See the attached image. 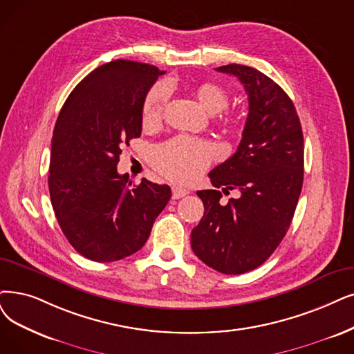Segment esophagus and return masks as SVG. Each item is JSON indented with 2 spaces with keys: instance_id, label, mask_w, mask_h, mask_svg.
<instances>
[{
  "instance_id": "esophagus-1",
  "label": "esophagus",
  "mask_w": 354,
  "mask_h": 354,
  "mask_svg": "<svg viewBox=\"0 0 354 354\" xmlns=\"http://www.w3.org/2000/svg\"><path fill=\"white\" fill-rule=\"evenodd\" d=\"M190 192L187 189H181V187H173V199H181V197H185L186 194H189Z\"/></svg>"
}]
</instances>
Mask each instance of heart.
<instances>
[{"label":"heart","mask_w":354,"mask_h":354,"mask_svg":"<svg viewBox=\"0 0 354 354\" xmlns=\"http://www.w3.org/2000/svg\"><path fill=\"white\" fill-rule=\"evenodd\" d=\"M196 100L212 115L226 109L230 103V93L214 82H205L194 91ZM168 100V88L164 84L153 86L142 104V123L144 126H155L162 119V113ZM226 124L236 122L232 116H225ZM215 148L207 140L190 136H177L158 145L152 151L151 162L164 177L177 181L189 183L194 180L209 167L215 158Z\"/></svg>","instance_id":"b5f03b06"}]
</instances>
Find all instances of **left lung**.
I'll use <instances>...</instances> for the list:
<instances>
[{"label":"left lung","mask_w":354,"mask_h":354,"mask_svg":"<svg viewBox=\"0 0 354 354\" xmlns=\"http://www.w3.org/2000/svg\"><path fill=\"white\" fill-rule=\"evenodd\" d=\"M248 94L243 139L231 158L209 173L212 190H201L205 214L192 231L193 252L225 274L261 266L286 235L304 183V135L298 113L280 86L260 71L230 64ZM225 194L236 200L220 203Z\"/></svg>","instance_id":"left-lung-1"}]
</instances>
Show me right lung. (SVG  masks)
I'll return each mask as SVG.
<instances>
[{
    "mask_svg": "<svg viewBox=\"0 0 354 354\" xmlns=\"http://www.w3.org/2000/svg\"><path fill=\"white\" fill-rule=\"evenodd\" d=\"M157 66L116 59L84 78L66 98L52 136L49 193L61 230L81 256L122 260L147 243L171 197L167 185L138 186L118 173L122 148L140 136L142 104Z\"/></svg>",
    "mask_w": 354,
    "mask_h": 354,
    "instance_id": "obj_1",
    "label": "right lung"
}]
</instances>
